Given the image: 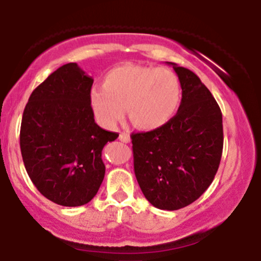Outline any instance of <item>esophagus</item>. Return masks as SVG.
<instances>
[{
	"mask_svg": "<svg viewBox=\"0 0 261 261\" xmlns=\"http://www.w3.org/2000/svg\"><path fill=\"white\" fill-rule=\"evenodd\" d=\"M119 140H120L121 142L128 143V142H130V141H131L130 135H128L127 133H120V135H119Z\"/></svg>",
	"mask_w": 261,
	"mask_h": 261,
	"instance_id": "1",
	"label": "esophagus"
}]
</instances>
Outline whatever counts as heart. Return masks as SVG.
Listing matches in <instances>:
<instances>
[{
    "instance_id": "heart-1",
    "label": "heart",
    "mask_w": 261,
    "mask_h": 261,
    "mask_svg": "<svg viewBox=\"0 0 261 261\" xmlns=\"http://www.w3.org/2000/svg\"><path fill=\"white\" fill-rule=\"evenodd\" d=\"M181 100V85L166 67L124 65L106 74L103 86L92 88L91 108L101 126L113 128L124 115L140 130L164 126L174 118Z\"/></svg>"
}]
</instances>
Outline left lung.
Segmentation results:
<instances>
[{
	"mask_svg": "<svg viewBox=\"0 0 261 261\" xmlns=\"http://www.w3.org/2000/svg\"><path fill=\"white\" fill-rule=\"evenodd\" d=\"M173 66L181 101L168 124L131 135L134 169L143 195L154 207L174 211L206 191L223 149L222 113L214 95L193 71Z\"/></svg>",
	"mask_w": 261,
	"mask_h": 261,
	"instance_id": "1",
	"label": "left lung"
}]
</instances>
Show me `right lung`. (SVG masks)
Masks as SVG:
<instances>
[{
  "mask_svg": "<svg viewBox=\"0 0 261 261\" xmlns=\"http://www.w3.org/2000/svg\"><path fill=\"white\" fill-rule=\"evenodd\" d=\"M92 85L79 65L66 64L33 91L23 112L27 173L41 195L61 206H82L95 196L106 174L101 151L119 136L95 124Z\"/></svg>",
  "mask_w": 261,
  "mask_h": 261,
  "instance_id": "add662e5",
  "label": "right lung"
}]
</instances>
